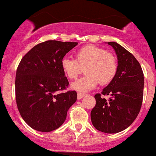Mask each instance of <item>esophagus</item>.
I'll return each mask as SVG.
<instances>
[{"instance_id": "esophagus-1", "label": "esophagus", "mask_w": 156, "mask_h": 156, "mask_svg": "<svg viewBox=\"0 0 156 156\" xmlns=\"http://www.w3.org/2000/svg\"><path fill=\"white\" fill-rule=\"evenodd\" d=\"M84 96H85V94H83V93H80V92L78 93V100H80V99L83 98V97H84Z\"/></svg>"}]
</instances>
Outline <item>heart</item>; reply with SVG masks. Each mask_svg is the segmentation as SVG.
Here are the masks:
<instances>
[{"label": "heart", "instance_id": "obj_1", "mask_svg": "<svg viewBox=\"0 0 156 156\" xmlns=\"http://www.w3.org/2000/svg\"><path fill=\"white\" fill-rule=\"evenodd\" d=\"M61 68L70 80H75L85 69L86 75L72 83V87L79 92H86L98 83L101 85L109 84L117 73L118 62L115 56L106 49L87 45L75 53V59L62 58Z\"/></svg>", "mask_w": 156, "mask_h": 156}]
</instances>
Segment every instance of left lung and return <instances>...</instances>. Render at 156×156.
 Returning <instances> with one entry per match:
<instances>
[{"label":"left lung","mask_w":156,"mask_h":156,"mask_svg":"<svg viewBox=\"0 0 156 156\" xmlns=\"http://www.w3.org/2000/svg\"><path fill=\"white\" fill-rule=\"evenodd\" d=\"M118 57V71L114 79L101 94H97L96 105L90 113L96 129L115 133L128 127L140 111L144 98V77L140 64L132 53L115 42H108ZM102 95L110 96L106 101Z\"/></svg>","instance_id":"1"}]
</instances>
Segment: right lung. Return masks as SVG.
<instances>
[{
    "mask_svg": "<svg viewBox=\"0 0 156 156\" xmlns=\"http://www.w3.org/2000/svg\"><path fill=\"white\" fill-rule=\"evenodd\" d=\"M77 42L46 41L25 55L16 69V102L23 120L41 132H50L65 122L77 93L66 90L69 81L61 60Z\"/></svg>",
    "mask_w": 156,
    "mask_h": 156,
    "instance_id": "right-lung-1",
    "label": "right lung"
}]
</instances>
